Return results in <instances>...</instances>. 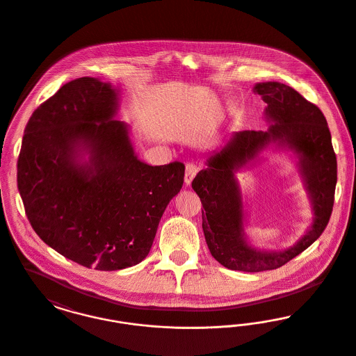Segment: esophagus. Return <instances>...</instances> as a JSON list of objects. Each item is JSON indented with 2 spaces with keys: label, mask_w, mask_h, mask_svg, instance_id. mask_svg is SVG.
Wrapping results in <instances>:
<instances>
[{
  "label": "esophagus",
  "mask_w": 356,
  "mask_h": 356,
  "mask_svg": "<svg viewBox=\"0 0 356 356\" xmlns=\"http://www.w3.org/2000/svg\"><path fill=\"white\" fill-rule=\"evenodd\" d=\"M199 172V167L193 163H188L186 167V186H191L192 180L195 179V176Z\"/></svg>",
  "instance_id": "34e87169"
}]
</instances>
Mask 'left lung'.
I'll list each match as a JSON object with an SVG mask.
<instances>
[{"mask_svg": "<svg viewBox=\"0 0 356 356\" xmlns=\"http://www.w3.org/2000/svg\"><path fill=\"white\" fill-rule=\"evenodd\" d=\"M254 90L267 102L266 115L275 124L267 132L235 134L220 152L207 160V168L192 181L204 208L203 231L209 252L234 271L276 270L307 250L330 221L338 180L337 154L322 111L286 84L260 83ZM270 140H282L301 156V170L316 212L310 231L283 253H260L243 241L241 198L233 177V172Z\"/></svg>", "mask_w": 356, "mask_h": 356, "instance_id": "left-lung-1", "label": "left lung"}]
</instances>
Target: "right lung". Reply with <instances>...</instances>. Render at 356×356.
<instances>
[{"instance_id": "1", "label": "right lung", "mask_w": 356, "mask_h": 356, "mask_svg": "<svg viewBox=\"0 0 356 356\" xmlns=\"http://www.w3.org/2000/svg\"><path fill=\"white\" fill-rule=\"evenodd\" d=\"M116 113V90L93 77L63 85L25 128L17 186L34 232L86 268L118 271L149 254L160 219L184 183L180 161L141 163ZM90 161H75L76 148Z\"/></svg>"}]
</instances>
